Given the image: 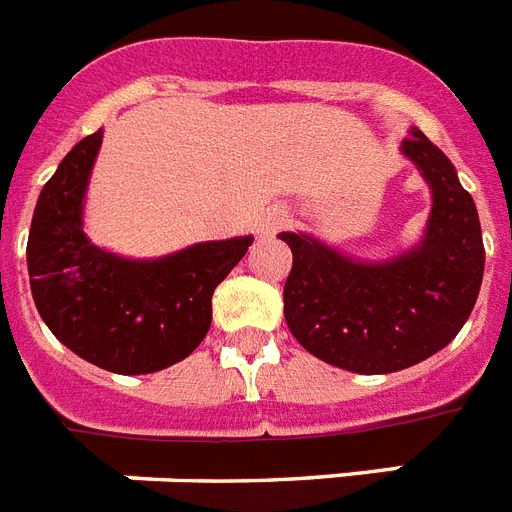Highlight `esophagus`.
Listing matches in <instances>:
<instances>
[{"instance_id": "1", "label": "esophagus", "mask_w": 512, "mask_h": 512, "mask_svg": "<svg viewBox=\"0 0 512 512\" xmlns=\"http://www.w3.org/2000/svg\"><path fill=\"white\" fill-rule=\"evenodd\" d=\"M285 224H288V211H285V208H267V211L259 216V222H256V232H259L261 237H272L275 232H280Z\"/></svg>"}]
</instances>
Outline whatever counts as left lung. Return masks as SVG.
I'll list each match as a JSON object with an SVG mask.
<instances>
[{"label": "left lung", "mask_w": 512, "mask_h": 512, "mask_svg": "<svg viewBox=\"0 0 512 512\" xmlns=\"http://www.w3.org/2000/svg\"><path fill=\"white\" fill-rule=\"evenodd\" d=\"M431 190V214L415 245L362 261L309 232H280L293 251L282 301L290 333L309 354L362 375L412 367L452 343L484 280L476 203L457 169L418 126L402 142Z\"/></svg>", "instance_id": "left-lung-1"}]
</instances>
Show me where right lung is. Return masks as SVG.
Returning a JSON list of instances; mask_svg holds the SVG:
<instances>
[{"instance_id": "add662e5", "label": "right lung", "mask_w": 512, "mask_h": 512, "mask_svg": "<svg viewBox=\"0 0 512 512\" xmlns=\"http://www.w3.org/2000/svg\"><path fill=\"white\" fill-rule=\"evenodd\" d=\"M102 129L65 155L39 192L28 232L31 296L73 354L118 375H147L190 357L211 327L216 285L251 235L208 240L158 259H129L84 232V200Z\"/></svg>"}]
</instances>
